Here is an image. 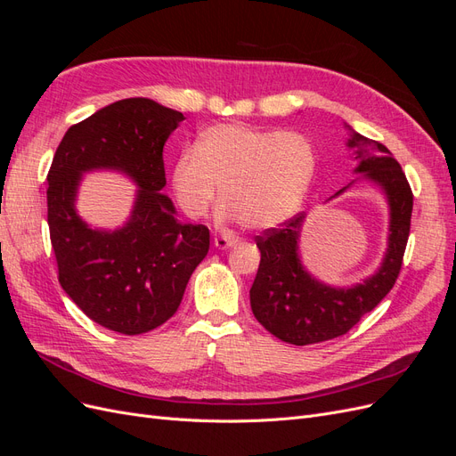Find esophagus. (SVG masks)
<instances>
[{"label":"esophagus","mask_w":456,"mask_h":456,"mask_svg":"<svg viewBox=\"0 0 456 456\" xmlns=\"http://www.w3.org/2000/svg\"><path fill=\"white\" fill-rule=\"evenodd\" d=\"M238 243V240H233V238H228V236H216L215 238V247L218 251H226V249H230V247H233Z\"/></svg>","instance_id":"esophagus-1"}]
</instances>
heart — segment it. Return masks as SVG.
<instances>
[{
  "mask_svg": "<svg viewBox=\"0 0 456 456\" xmlns=\"http://www.w3.org/2000/svg\"><path fill=\"white\" fill-rule=\"evenodd\" d=\"M315 167V148L306 134L220 123L200 133L196 150L175 159L171 184L190 218L209 211L220 190V218L268 230L298 213Z\"/></svg>",
  "mask_w": 456,
  "mask_h": 456,
  "instance_id": "heart-1",
  "label": "heart"
}]
</instances>
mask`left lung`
<instances>
[{
	"mask_svg": "<svg viewBox=\"0 0 456 456\" xmlns=\"http://www.w3.org/2000/svg\"><path fill=\"white\" fill-rule=\"evenodd\" d=\"M346 148L354 151V175H360L330 200L342 196L352 184L363 181L375 186L388 207V240L379 268L360 283L329 285L305 266L300 233L306 215H297L281 228L256 236L260 265L251 287V310L258 323L273 337L295 346L337 338L375 308L390 293L411 228L412 191L399 163L384 144L355 133L348 123Z\"/></svg>",
	"mask_w": 456,
	"mask_h": 456,
	"instance_id": "8db88e82",
	"label": "left lung"
}]
</instances>
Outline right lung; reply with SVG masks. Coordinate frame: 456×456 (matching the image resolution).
<instances>
[{
  "label": "right lung",
  "instance_id": "1",
  "mask_svg": "<svg viewBox=\"0 0 456 456\" xmlns=\"http://www.w3.org/2000/svg\"><path fill=\"white\" fill-rule=\"evenodd\" d=\"M183 112L150 99L96 110L66 131L47 175V223L66 295L89 320L142 335L181 306L191 272L209 251V230L186 224L163 194V146ZM123 174L137 186L128 220L91 227L75 203L83 175Z\"/></svg>",
  "mask_w": 456,
  "mask_h": 456
}]
</instances>
